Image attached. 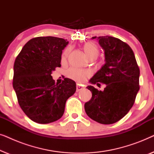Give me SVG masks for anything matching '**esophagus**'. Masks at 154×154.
Here are the masks:
<instances>
[{"label":"esophagus","mask_w":154,"mask_h":154,"mask_svg":"<svg viewBox=\"0 0 154 154\" xmlns=\"http://www.w3.org/2000/svg\"><path fill=\"white\" fill-rule=\"evenodd\" d=\"M83 89H84V88L82 87V86L79 85H76V91H77V92L81 91V90H83Z\"/></svg>","instance_id":"obj_1"}]
</instances>
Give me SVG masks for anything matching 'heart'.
I'll return each instance as SVG.
<instances>
[{"mask_svg":"<svg viewBox=\"0 0 154 154\" xmlns=\"http://www.w3.org/2000/svg\"><path fill=\"white\" fill-rule=\"evenodd\" d=\"M71 48H68L65 50L62 55V59L64 60L68 54L70 52ZM83 50L85 51L86 55L89 58L90 57L95 56L97 57L99 54V50L95 44L93 43H87L83 45ZM68 75L71 79L76 81L79 83H81L85 81L86 78L90 74V72L88 71H84L82 69L77 68H71L68 71Z\"/></svg>","mask_w":154,"mask_h":154,"instance_id":"1","label":"heart"}]
</instances>
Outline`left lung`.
I'll list each match as a JSON object with an SVG mask.
<instances>
[{
    "label": "left lung",
    "mask_w": 154,
    "mask_h": 154,
    "mask_svg": "<svg viewBox=\"0 0 154 154\" xmlns=\"http://www.w3.org/2000/svg\"><path fill=\"white\" fill-rule=\"evenodd\" d=\"M104 51L105 64L90 80L91 84H106L103 91L93 86L85 102V111L90 119L101 124H113L120 121L133 106L140 90V69L131 48L116 38L94 36Z\"/></svg>",
    "instance_id": "8db88e82"
}]
</instances>
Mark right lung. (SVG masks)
<instances>
[{
    "mask_svg": "<svg viewBox=\"0 0 154 154\" xmlns=\"http://www.w3.org/2000/svg\"><path fill=\"white\" fill-rule=\"evenodd\" d=\"M66 41L53 36L34 38L25 44L14 61L12 84L19 104L35 123L47 124L60 119L67 99L76 90L73 80L65 79L55 84L51 75L61 66Z\"/></svg>",
    "mask_w": 154,
    "mask_h": 154,
    "instance_id": "add662e5",
    "label": "right lung"
}]
</instances>
